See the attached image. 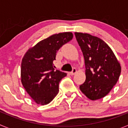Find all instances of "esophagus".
<instances>
[{
    "mask_svg": "<svg viewBox=\"0 0 128 128\" xmlns=\"http://www.w3.org/2000/svg\"><path fill=\"white\" fill-rule=\"evenodd\" d=\"M76 72H77L76 68H74L72 69V72H70V74H71V75H74V74H75L76 73Z\"/></svg>",
    "mask_w": 128,
    "mask_h": 128,
    "instance_id": "34e87169",
    "label": "esophagus"
}]
</instances>
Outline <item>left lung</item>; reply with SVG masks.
I'll return each instance as SVG.
<instances>
[{
    "mask_svg": "<svg viewBox=\"0 0 128 128\" xmlns=\"http://www.w3.org/2000/svg\"><path fill=\"white\" fill-rule=\"evenodd\" d=\"M85 63L86 80L80 88L88 99H101L109 93L119 78L121 66L108 44L98 37L75 32Z\"/></svg>",
    "mask_w": 128,
    "mask_h": 128,
    "instance_id": "obj_1",
    "label": "left lung"
}]
</instances>
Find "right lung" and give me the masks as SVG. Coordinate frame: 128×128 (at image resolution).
<instances>
[{
    "instance_id": "obj_1",
    "label": "right lung",
    "mask_w": 128,
    "mask_h": 128,
    "mask_svg": "<svg viewBox=\"0 0 128 128\" xmlns=\"http://www.w3.org/2000/svg\"><path fill=\"white\" fill-rule=\"evenodd\" d=\"M73 38L70 32L55 34L39 42L26 52L21 63V81L28 94L38 104L51 102L59 92V82L66 76L54 70L56 52Z\"/></svg>"
}]
</instances>
